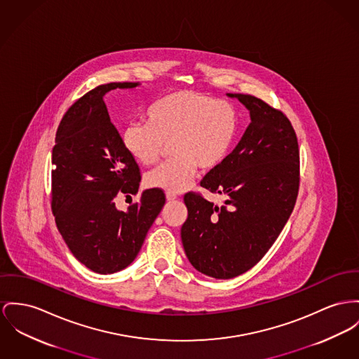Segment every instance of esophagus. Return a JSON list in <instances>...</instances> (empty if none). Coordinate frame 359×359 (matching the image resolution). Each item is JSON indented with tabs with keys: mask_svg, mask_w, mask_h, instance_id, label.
Wrapping results in <instances>:
<instances>
[{
	"mask_svg": "<svg viewBox=\"0 0 359 359\" xmlns=\"http://www.w3.org/2000/svg\"><path fill=\"white\" fill-rule=\"evenodd\" d=\"M177 197H178V196H177L175 193H172V191H168V193H166V198L170 200V201H171V200H175Z\"/></svg>",
	"mask_w": 359,
	"mask_h": 359,
	"instance_id": "1",
	"label": "esophagus"
}]
</instances>
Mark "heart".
<instances>
[{
    "mask_svg": "<svg viewBox=\"0 0 359 359\" xmlns=\"http://www.w3.org/2000/svg\"><path fill=\"white\" fill-rule=\"evenodd\" d=\"M239 113L234 103L198 91L161 96L145 110V123L130 122L121 135L125 151L140 165H155L170 143L172 158L145 177L154 189L184 191L196 168L220 166L237 139Z\"/></svg>",
    "mask_w": 359,
    "mask_h": 359,
    "instance_id": "1",
    "label": "heart"
}]
</instances>
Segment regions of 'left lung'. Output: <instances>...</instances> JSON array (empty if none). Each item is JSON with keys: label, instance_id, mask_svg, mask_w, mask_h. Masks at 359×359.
<instances>
[{"label": "left lung", "instance_id": "obj_1", "mask_svg": "<svg viewBox=\"0 0 359 359\" xmlns=\"http://www.w3.org/2000/svg\"><path fill=\"white\" fill-rule=\"evenodd\" d=\"M252 122L231 154L200 187L223 204L188 191L181 238L191 265L215 279H231L259 263L282 233L299 191V148L286 114L249 94H229Z\"/></svg>", "mask_w": 359, "mask_h": 359}]
</instances>
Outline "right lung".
I'll use <instances>...</instances> for the list:
<instances>
[{"label": "right lung", "instance_id": "right-lung-1", "mask_svg": "<svg viewBox=\"0 0 359 359\" xmlns=\"http://www.w3.org/2000/svg\"><path fill=\"white\" fill-rule=\"evenodd\" d=\"M137 83H109L79 97L55 133L51 165V211L73 256L96 273L132 263L166 203L162 189H147L128 212L116 198L139 191L137 162L125 151L103 95Z\"/></svg>", "mask_w": 359, "mask_h": 359}]
</instances>
